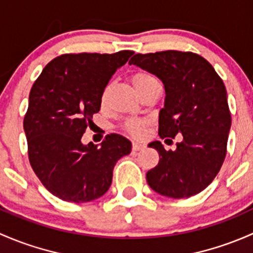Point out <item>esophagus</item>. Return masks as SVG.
I'll return each mask as SVG.
<instances>
[{"label":"esophagus","mask_w":253,"mask_h":253,"mask_svg":"<svg viewBox=\"0 0 253 253\" xmlns=\"http://www.w3.org/2000/svg\"><path fill=\"white\" fill-rule=\"evenodd\" d=\"M145 147V145L140 144V142H132V151H140Z\"/></svg>","instance_id":"1"}]
</instances>
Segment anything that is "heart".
I'll list each match as a JSON object with an SVG mask.
<instances>
[{"mask_svg":"<svg viewBox=\"0 0 253 253\" xmlns=\"http://www.w3.org/2000/svg\"><path fill=\"white\" fill-rule=\"evenodd\" d=\"M130 82H131L132 86L135 87V90L141 95L142 92L146 90H148L150 87L158 85V82L152 77L151 74L146 72H136L130 77ZM108 97V87H106L103 90L102 96H101V105H106ZM146 126L145 121H140V119H127L124 123L123 129L126 130L127 134H130L131 136L139 137L141 136L144 129Z\"/></svg>","mask_w":253,"mask_h":253,"instance_id":"obj_1","label":"heart"}]
</instances>
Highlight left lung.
<instances>
[{"mask_svg":"<svg viewBox=\"0 0 253 253\" xmlns=\"http://www.w3.org/2000/svg\"><path fill=\"white\" fill-rule=\"evenodd\" d=\"M152 73L165 84V107L158 119L161 139L183 135L175 151L160 141L150 147L160 155L147 171L152 190L171 199L194 196L205 190L220 170L226 155L231 116L223 80L204 57L169 49L136 53L129 61Z\"/></svg>","mask_w":253,"mask_h":253,"instance_id":"left-lung-1","label":"left lung"}]
</instances>
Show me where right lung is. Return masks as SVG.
I'll use <instances>...</instances> for the list:
<instances>
[{
  "label": "right lung",
  "mask_w": 253,
  "mask_h": 253,
  "mask_svg": "<svg viewBox=\"0 0 253 253\" xmlns=\"http://www.w3.org/2000/svg\"><path fill=\"white\" fill-rule=\"evenodd\" d=\"M132 53L62 54L31 87L24 117L29 162L43 186L63 201L84 204L105 195L117 161L131 151L122 135H107L98 148L83 145L82 136L100 111L109 79Z\"/></svg>",
  "instance_id": "obj_1"
}]
</instances>
